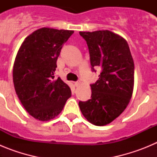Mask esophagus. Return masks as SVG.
I'll return each instance as SVG.
<instances>
[{
    "label": "esophagus",
    "mask_w": 157,
    "mask_h": 157,
    "mask_svg": "<svg viewBox=\"0 0 157 157\" xmlns=\"http://www.w3.org/2000/svg\"><path fill=\"white\" fill-rule=\"evenodd\" d=\"M81 84V82H80V81H77V82H75V86L76 87L78 86Z\"/></svg>",
    "instance_id": "esophagus-1"
}]
</instances>
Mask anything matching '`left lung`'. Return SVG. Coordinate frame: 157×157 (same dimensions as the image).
Here are the masks:
<instances>
[{
  "instance_id": "obj_1",
  "label": "left lung",
  "mask_w": 157,
  "mask_h": 157,
  "mask_svg": "<svg viewBox=\"0 0 157 157\" xmlns=\"http://www.w3.org/2000/svg\"><path fill=\"white\" fill-rule=\"evenodd\" d=\"M86 40L92 71L101 69L91 84V98L79 101L80 110L96 126L110 123L125 110L132 97L134 63L130 48L121 36L109 30L79 32Z\"/></svg>"
}]
</instances>
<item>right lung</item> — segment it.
<instances>
[{
  "instance_id": "right-lung-1",
  "label": "right lung",
  "mask_w": 157,
  "mask_h": 157,
  "mask_svg": "<svg viewBox=\"0 0 157 157\" xmlns=\"http://www.w3.org/2000/svg\"><path fill=\"white\" fill-rule=\"evenodd\" d=\"M73 30L43 28L24 40L13 67L16 94L29 114L48 121L60 113L71 96L68 86L55 78L56 61L63 45Z\"/></svg>"
}]
</instances>
